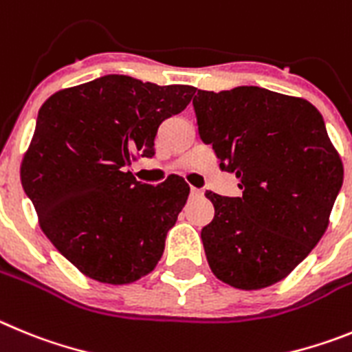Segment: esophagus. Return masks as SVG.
<instances>
[{"instance_id":"esophagus-1","label":"esophagus","mask_w":352,"mask_h":352,"mask_svg":"<svg viewBox=\"0 0 352 352\" xmlns=\"http://www.w3.org/2000/svg\"><path fill=\"white\" fill-rule=\"evenodd\" d=\"M201 195H204V191H201V189L191 188V196H192V198H198V196H201Z\"/></svg>"}]
</instances>
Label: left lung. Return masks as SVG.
<instances>
[{"mask_svg":"<svg viewBox=\"0 0 352 352\" xmlns=\"http://www.w3.org/2000/svg\"><path fill=\"white\" fill-rule=\"evenodd\" d=\"M199 138L242 196L207 191L214 219L201 230L210 270L236 289L283 280L324 235L344 166L319 110L303 98L242 85L198 91Z\"/></svg>","mask_w":352,"mask_h":352,"instance_id":"obj_1","label":"left lung"}]
</instances>
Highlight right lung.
Returning <instances> with one entry per match:
<instances>
[{"instance_id":"obj_1","label":"right lung","mask_w":352,"mask_h":352,"mask_svg":"<svg viewBox=\"0 0 352 352\" xmlns=\"http://www.w3.org/2000/svg\"><path fill=\"white\" fill-rule=\"evenodd\" d=\"M195 91L105 75L58 91L38 112L22 188L47 239L89 278L121 286L156 268L189 186L179 175L142 184L128 166L154 156L157 128Z\"/></svg>"}]
</instances>
